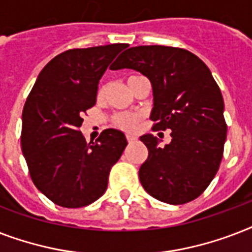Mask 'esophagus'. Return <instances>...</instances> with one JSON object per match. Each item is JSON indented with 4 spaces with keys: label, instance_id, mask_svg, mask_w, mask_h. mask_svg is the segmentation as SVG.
<instances>
[{
    "label": "esophagus",
    "instance_id": "obj_1",
    "mask_svg": "<svg viewBox=\"0 0 252 252\" xmlns=\"http://www.w3.org/2000/svg\"><path fill=\"white\" fill-rule=\"evenodd\" d=\"M134 140H136V138H134L133 136H130V134H126V141L129 142V144H132V142H133Z\"/></svg>",
    "mask_w": 252,
    "mask_h": 252
}]
</instances>
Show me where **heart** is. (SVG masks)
I'll use <instances>...</instances> for the list:
<instances>
[{
  "label": "heart",
  "mask_w": 252,
  "mask_h": 252,
  "mask_svg": "<svg viewBox=\"0 0 252 252\" xmlns=\"http://www.w3.org/2000/svg\"><path fill=\"white\" fill-rule=\"evenodd\" d=\"M141 76H130L128 77V86H132L133 82L137 78H140ZM106 93H107V86L106 85H102V86L99 87L98 90V99H103L106 96ZM141 120V115L138 114H126V112H118V114H115L112 116V123H114L115 126L120 128V129H124V130H133L137 124L140 123Z\"/></svg>",
  "instance_id": "1"
}]
</instances>
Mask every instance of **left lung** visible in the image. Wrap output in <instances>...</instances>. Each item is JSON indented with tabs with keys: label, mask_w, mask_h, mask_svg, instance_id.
Returning a JSON list of instances; mask_svg holds the SVG:
<instances>
[{
	"label": "left lung",
	"mask_w": 252,
	"mask_h": 252,
	"mask_svg": "<svg viewBox=\"0 0 252 252\" xmlns=\"http://www.w3.org/2000/svg\"><path fill=\"white\" fill-rule=\"evenodd\" d=\"M124 68L142 73L152 84V130L171 129L165 146L153 134L140 137L149 152L138 171L142 187L167 204L195 200L211 184L223 156L227 126L219 85L207 65L183 48L133 47L119 56L112 70Z\"/></svg>",
	"instance_id": "1"
}]
</instances>
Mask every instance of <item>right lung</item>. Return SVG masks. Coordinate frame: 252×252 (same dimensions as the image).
<instances>
[{"label":"right lung","instance_id":"add662e5","mask_svg":"<svg viewBox=\"0 0 252 252\" xmlns=\"http://www.w3.org/2000/svg\"><path fill=\"white\" fill-rule=\"evenodd\" d=\"M128 44L68 49L45 65L22 112L21 146L35 187L64 208H81L104 193L126 136L104 129L87 144L84 114L95 106L99 80Z\"/></svg>","mask_w":252,"mask_h":252}]
</instances>
